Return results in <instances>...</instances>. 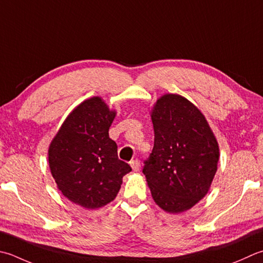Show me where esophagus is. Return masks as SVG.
<instances>
[{
	"label": "esophagus",
	"instance_id": "1",
	"mask_svg": "<svg viewBox=\"0 0 263 263\" xmlns=\"http://www.w3.org/2000/svg\"><path fill=\"white\" fill-rule=\"evenodd\" d=\"M130 165H131V167H132V170L135 172H137L138 170H139V167H140V162H139V159H132V161L130 162Z\"/></svg>",
	"mask_w": 263,
	"mask_h": 263
}]
</instances>
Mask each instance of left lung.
<instances>
[{"mask_svg":"<svg viewBox=\"0 0 263 263\" xmlns=\"http://www.w3.org/2000/svg\"><path fill=\"white\" fill-rule=\"evenodd\" d=\"M152 120L154 148L142 173L159 208L183 212L209 192L219 161L217 139L202 112L181 96L158 99Z\"/></svg>","mask_w":263,"mask_h":263,"instance_id":"left-lung-1","label":"left lung"}]
</instances>
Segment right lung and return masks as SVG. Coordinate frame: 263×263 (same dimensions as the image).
<instances>
[{
	"instance_id": "right-lung-1",
	"label": "right lung",
	"mask_w": 263,
	"mask_h": 263,
	"mask_svg": "<svg viewBox=\"0 0 263 263\" xmlns=\"http://www.w3.org/2000/svg\"><path fill=\"white\" fill-rule=\"evenodd\" d=\"M114 117L100 98L85 100L66 118L49 148L50 170L58 188L85 209L111 202L123 176L132 170L118 159L116 142L108 135Z\"/></svg>"
}]
</instances>
